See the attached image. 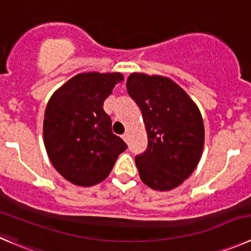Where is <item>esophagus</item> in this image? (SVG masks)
Listing matches in <instances>:
<instances>
[{
	"label": "esophagus",
	"instance_id": "34e87169",
	"mask_svg": "<svg viewBox=\"0 0 251 251\" xmlns=\"http://www.w3.org/2000/svg\"><path fill=\"white\" fill-rule=\"evenodd\" d=\"M123 140L125 141V142H127V141H128V133L127 132L124 133V135H123Z\"/></svg>",
	"mask_w": 251,
	"mask_h": 251
}]
</instances>
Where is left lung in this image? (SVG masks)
Here are the masks:
<instances>
[{"mask_svg": "<svg viewBox=\"0 0 251 251\" xmlns=\"http://www.w3.org/2000/svg\"><path fill=\"white\" fill-rule=\"evenodd\" d=\"M126 88L141 109L147 131V150L135 158L141 180L153 190H173L201 159L202 115L186 92L168 77L133 72Z\"/></svg>", "mask_w": 251, "mask_h": 251, "instance_id": "1", "label": "left lung"}]
</instances>
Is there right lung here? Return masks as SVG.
Returning <instances> with one entry per match:
<instances>
[{
    "instance_id": "add662e5",
    "label": "right lung",
    "mask_w": 251,
    "mask_h": 251,
    "mask_svg": "<svg viewBox=\"0 0 251 251\" xmlns=\"http://www.w3.org/2000/svg\"><path fill=\"white\" fill-rule=\"evenodd\" d=\"M120 72L78 74L53 92L44 115V145L53 168L70 182L93 186L108 177L127 145L111 131L104 100Z\"/></svg>"
}]
</instances>
